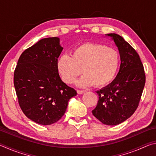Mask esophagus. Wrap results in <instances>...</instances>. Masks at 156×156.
Returning <instances> with one entry per match:
<instances>
[{
    "instance_id": "34e87169",
    "label": "esophagus",
    "mask_w": 156,
    "mask_h": 156,
    "mask_svg": "<svg viewBox=\"0 0 156 156\" xmlns=\"http://www.w3.org/2000/svg\"><path fill=\"white\" fill-rule=\"evenodd\" d=\"M85 91H86L85 90H77V93L78 94H82L84 93V92H85Z\"/></svg>"
}]
</instances>
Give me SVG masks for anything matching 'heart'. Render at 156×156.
<instances>
[{
	"mask_svg": "<svg viewBox=\"0 0 156 156\" xmlns=\"http://www.w3.org/2000/svg\"><path fill=\"white\" fill-rule=\"evenodd\" d=\"M120 65V55L115 48L97 43H84L76 47L72 56L59 58L57 68L62 80L72 84L83 73L78 82L80 86L94 84L103 87L115 78Z\"/></svg>",
	"mask_w": 156,
	"mask_h": 156,
	"instance_id": "1",
	"label": "heart"
}]
</instances>
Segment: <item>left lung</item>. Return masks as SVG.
I'll return each instance as SVG.
<instances>
[{"instance_id": "1", "label": "left lung", "mask_w": 156, "mask_h": 156, "mask_svg": "<svg viewBox=\"0 0 156 156\" xmlns=\"http://www.w3.org/2000/svg\"><path fill=\"white\" fill-rule=\"evenodd\" d=\"M109 36L117 45L120 55L119 72L112 83L96 91L98 101L92 113L107 125L125 121L136 112L146 81L143 65L137 51L116 34Z\"/></svg>"}]
</instances>
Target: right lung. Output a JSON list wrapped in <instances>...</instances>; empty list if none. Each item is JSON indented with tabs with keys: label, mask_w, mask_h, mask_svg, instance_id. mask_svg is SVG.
Masks as SVG:
<instances>
[{
	"label": "right lung",
	"mask_w": 156,
	"mask_h": 156,
	"mask_svg": "<svg viewBox=\"0 0 156 156\" xmlns=\"http://www.w3.org/2000/svg\"><path fill=\"white\" fill-rule=\"evenodd\" d=\"M62 49L57 37L41 39L22 53L15 69L14 84L20 109L40 125L58 121L69 100L77 94L59 76L58 58Z\"/></svg>",
	"instance_id": "right-lung-1"
}]
</instances>
